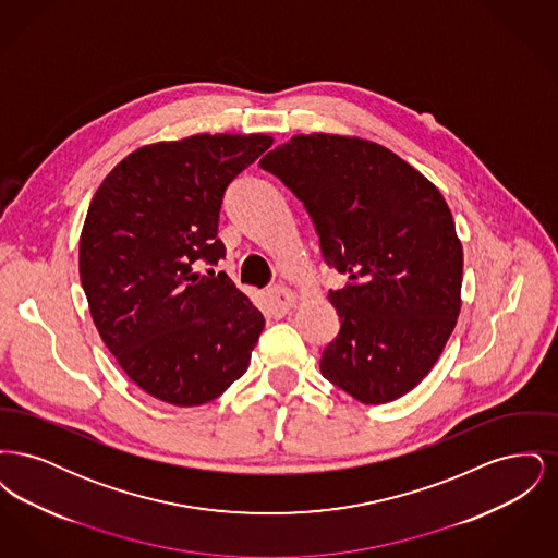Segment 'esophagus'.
Masks as SVG:
<instances>
[{
	"label": "esophagus",
	"instance_id": "1",
	"mask_svg": "<svg viewBox=\"0 0 558 558\" xmlns=\"http://www.w3.org/2000/svg\"><path fill=\"white\" fill-rule=\"evenodd\" d=\"M267 299H269L274 312H287V310H291L292 303H294V294L287 287H282V284L269 287L267 289Z\"/></svg>",
	"mask_w": 558,
	"mask_h": 558
}]
</instances>
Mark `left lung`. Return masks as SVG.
<instances>
[{"mask_svg": "<svg viewBox=\"0 0 558 558\" xmlns=\"http://www.w3.org/2000/svg\"><path fill=\"white\" fill-rule=\"evenodd\" d=\"M310 213L339 335L324 378L362 403L412 391L435 366L460 314L462 246L450 207L425 175L385 146L328 133L294 135L259 160Z\"/></svg>", "mask_w": 558, "mask_h": 558, "instance_id": "left-lung-1", "label": "left lung"}]
</instances>
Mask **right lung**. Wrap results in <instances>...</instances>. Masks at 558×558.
Returning a JSON list of instances; mask_svg holds the SVG:
<instances>
[{
  "label": "right lung",
  "instance_id": "obj_1",
  "mask_svg": "<svg viewBox=\"0 0 558 558\" xmlns=\"http://www.w3.org/2000/svg\"><path fill=\"white\" fill-rule=\"evenodd\" d=\"M271 137L192 135L137 148L98 187L80 240L94 324L119 366L153 398L201 405L246 372L266 319L217 266L228 186Z\"/></svg>",
  "mask_w": 558,
  "mask_h": 558
}]
</instances>
